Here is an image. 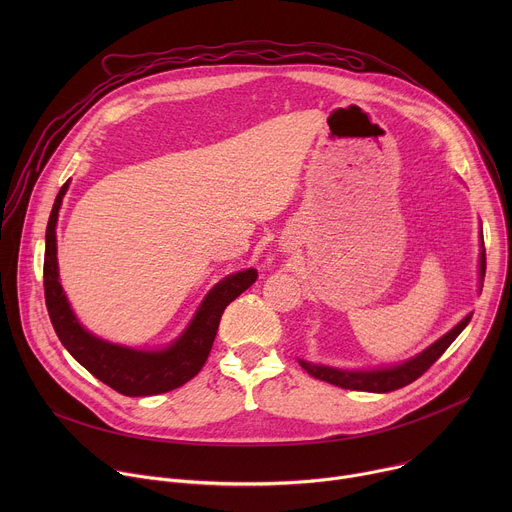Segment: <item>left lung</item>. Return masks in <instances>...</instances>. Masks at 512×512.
I'll list each match as a JSON object with an SVG mask.
<instances>
[{
  "mask_svg": "<svg viewBox=\"0 0 512 512\" xmlns=\"http://www.w3.org/2000/svg\"><path fill=\"white\" fill-rule=\"evenodd\" d=\"M480 247H482V251H480V283H482L484 273H486L484 241L480 243ZM470 318H472V314H468L458 326H454L440 340H435L429 348H425L417 356L397 364V367L373 369V371H342V369L324 367V364H312L306 360H300V364H302V369L306 373H310L314 379L326 381L340 389L367 391V393H391V391H397V389L413 383L415 379H419L431 367V364L446 352V348L460 336V332L468 326Z\"/></svg>",
  "mask_w": 512,
  "mask_h": 512,
  "instance_id": "obj_1",
  "label": "left lung"
}]
</instances>
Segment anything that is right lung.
<instances>
[{"mask_svg":"<svg viewBox=\"0 0 512 512\" xmlns=\"http://www.w3.org/2000/svg\"><path fill=\"white\" fill-rule=\"evenodd\" d=\"M66 190L68 182L62 184L54 200L44 253V298L56 336L72 358L121 395L148 397L182 387L204 367L225 308L255 283L257 271L245 269L218 281L206 294L182 336L164 350H135L101 340L79 324L58 279L56 221Z\"/></svg>","mask_w":512,"mask_h":512,"instance_id":"add662e5","label":"right lung"}]
</instances>
